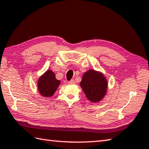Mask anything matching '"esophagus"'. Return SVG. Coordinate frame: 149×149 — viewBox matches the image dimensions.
<instances>
[{
	"mask_svg": "<svg viewBox=\"0 0 149 149\" xmlns=\"http://www.w3.org/2000/svg\"><path fill=\"white\" fill-rule=\"evenodd\" d=\"M75 83V81L74 79H72L70 81H68V84H74Z\"/></svg>",
	"mask_w": 149,
	"mask_h": 149,
	"instance_id": "1",
	"label": "esophagus"
}]
</instances>
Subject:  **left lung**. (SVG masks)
Segmentation results:
<instances>
[{
	"instance_id": "8db88e82",
	"label": "left lung",
	"mask_w": 149,
	"mask_h": 149,
	"mask_svg": "<svg viewBox=\"0 0 149 149\" xmlns=\"http://www.w3.org/2000/svg\"><path fill=\"white\" fill-rule=\"evenodd\" d=\"M80 85L87 99L92 103H97L105 95L108 83L103 74L90 70L83 74Z\"/></svg>"
}]
</instances>
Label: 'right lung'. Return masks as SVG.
<instances>
[{"label": "right lung", "mask_w": 149, "mask_h": 149, "mask_svg": "<svg viewBox=\"0 0 149 149\" xmlns=\"http://www.w3.org/2000/svg\"><path fill=\"white\" fill-rule=\"evenodd\" d=\"M61 82L55 78L54 72L47 70L40 77L37 83L38 90L44 97H51L56 91Z\"/></svg>", "instance_id": "1"}]
</instances>
